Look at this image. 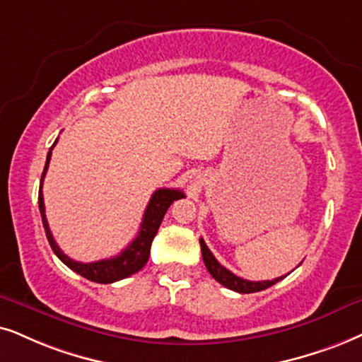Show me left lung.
<instances>
[{
  "label": "left lung",
  "mask_w": 362,
  "mask_h": 362,
  "mask_svg": "<svg viewBox=\"0 0 362 362\" xmlns=\"http://www.w3.org/2000/svg\"><path fill=\"white\" fill-rule=\"evenodd\" d=\"M200 247H202L204 264H205V267H207V271L210 272V276H212L217 282H221L223 287H227V289H230V291L240 292V294H250V292L264 291V289H267V287L274 286V284H277L279 281H282V279L286 277V276H284V277L274 279V281H259V282L247 281V279H242L239 276H235V274H232L230 271H228V269H226L223 265L218 264V260L214 257V254L210 252L209 247L205 245L204 239H200Z\"/></svg>",
  "instance_id": "obj_1"
}]
</instances>
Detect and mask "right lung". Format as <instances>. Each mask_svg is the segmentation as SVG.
Returning <instances> with one entry per match:
<instances>
[{
	"mask_svg": "<svg viewBox=\"0 0 362 362\" xmlns=\"http://www.w3.org/2000/svg\"><path fill=\"white\" fill-rule=\"evenodd\" d=\"M57 144V141H54ZM54 144L49 148V152L47 155V163H45V170L43 175H41V184H40V192H38V205H40V214H41V221H43V227L45 232H47V239L52 245L53 252L57 254V257L62 260L63 264L68 265L71 271H75L76 274H80L81 277L88 279L91 282H98V284H112L117 281H122L132 274L139 272L145 264H147L148 255H150V247H152V240L153 237L157 235V230L160 227V223L163 221V215L168 210V207L173 204V200L184 199L185 194L182 190L177 189H158L155 190V194L150 199V202L145 209L144 214V221L140 223V230L139 235L132 240V244L123 249L120 254L115 255V257L110 259H102L97 260V262H76L68 257L66 254H63V250L59 249L57 242L53 239L52 230L48 227V221L47 215H45V202H43V178L45 173L48 170L49 165V158H52V150L54 147Z\"/></svg>",
	"mask_w": 362,
	"mask_h": 362,
	"instance_id": "1",
	"label": "right lung"
}]
</instances>
